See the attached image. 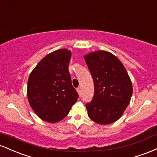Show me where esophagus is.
<instances>
[{
    "label": "esophagus",
    "instance_id": "obj_1",
    "mask_svg": "<svg viewBox=\"0 0 157 157\" xmlns=\"http://www.w3.org/2000/svg\"><path fill=\"white\" fill-rule=\"evenodd\" d=\"M77 93H78L79 96H81V89L80 88H78V89H77Z\"/></svg>",
    "mask_w": 157,
    "mask_h": 157
}]
</instances>
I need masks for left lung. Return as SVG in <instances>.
Instances as JSON below:
<instances>
[{"instance_id":"1","label":"left lung","mask_w":157,"mask_h":157,"mask_svg":"<svg viewBox=\"0 0 157 157\" xmlns=\"http://www.w3.org/2000/svg\"><path fill=\"white\" fill-rule=\"evenodd\" d=\"M94 83V95L86 104L89 118L100 125L116 122L123 114L133 93L125 66L111 52L99 50L84 55Z\"/></svg>"}]
</instances>
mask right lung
<instances>
[{
    "label": "right lung",
    "mask_w": 157,
    "mask_h": 157,
    "mask_svg": "<svg viewBox=\"0 0 157 157\" xmlns=\"http://www.w3.org/2000/svg\"><path fill=\"white\" fill-rule=\"evenodd\" d=\"M71 57V52L67 48L52 52L40 61L29 77V102L44 121H60L77 101L78 94L68 72Z\"/></svg>",
    "instance_id": "add662e5"
}]
</instances>
